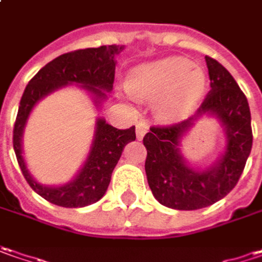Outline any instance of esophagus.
<instances>
[{
  "mask_svg": "<svg viewBox=\"0 0 262 262\" xmlns=\"http://www.w3.org/2000/svg\"><path fill=\"white\" fill-rule=\"evenodd\" d=\"M149 126L148 123L145 122H138L136 124V136H138V139H143V136L146 135V132H148Z\"/></svg>",
  "mask_w": 262,
  "mask_h": 262,
  "instance_id": "obj_1",
  "label": "esophagus"
}]
</instances>
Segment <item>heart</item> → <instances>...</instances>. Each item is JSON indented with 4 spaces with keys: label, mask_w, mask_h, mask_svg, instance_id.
Listing matches in <instances>:
<instances>
[{
    "label": "heart",
    "mask_w": 262,
    "mask_h": 262,
    "mask_svg": "<svg viewBox=\"0 0 262 262\" xmlns=\"http://www.w3.org/2000/svg\"><path fill=\"white\" fill-rule=\"evenodd\" d=\"M207 84L203 68L184 56H167L142 63L127 75L129 94L142 101H155L164 122H176L191 113Z\"/></svg>",
    "instance_id": "obj_1"
}]
</instances>
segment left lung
<instances>
[{"label": "left lung", "mask_w": 262, "mask_h": 262, "mask_svg": "<svg viewBox=\"0 0 262 262\" xmlns=\"http://www.w3.org/2000/svg\"><path fill=\"white\" fill-rule=\"evenodd\" d=\"M210 91L197 113L168 127H150L143 138L148 150L145 171L154 197L165 207L197 210L219 202L236 185L252 148L248 100L229 71L206 56ZM203 115L218 119L225 146L206 168L190 167L181 152L185 135Z\"/></svg>", "instance_id": "1"}]
</instances>
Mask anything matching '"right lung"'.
I'll list each match as a JSON object with an SVG mask.
<instances>
[{
    "instance_id": "obj_1",
    "label": "right lung",
    "mask_w": 262,
    "mask_h": 262,
    "mask_svg": "<svg viewBox=\"0 0 262 262\" xmlns=\"http://www.w3.org/2000/svg\"><path fill=\"white\" fill-rule=\"evenodd\" d=\"M123 49L124 46L120 45H110L60 55L45 65L24 90L14 124V152L27 183L50 203L62 207H85L98 202L108 188L112 172L124 146L136 139L135 126L120 130L108 124L104 117H98L91 148L77 176L65 184L43 185L30 174L23 157V135L27 120L40 100L71 85L88 93L95 107L100 108L113 90L116 56Z\"/></svg>"
}]
</instances>
